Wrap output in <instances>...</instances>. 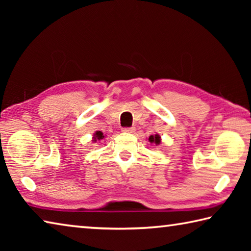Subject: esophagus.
<instances>
[{
  "label": "esophagus",
  "mask_w": 251,
  "mask_h": 251,
  "mask_svg": "<svg viewBox=\"0 0 251 251\" xmlns=\"http://www.w3.org/2000/svg\"><path fill=\"white\" fill-rule=\"evenodd\" d=\"M123 131H124V133H134L135 128L134 127H124V128H123Z\"/></svg>",
  "instance_id": "esophagus-1"
}]
</instances>
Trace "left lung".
<instances>
[{
    "label": "left lung",
    "instance_id": "8db88e82",
    "mask_svg": "<svg viewBox=\"0 0 251 251\" xmlns=\"http://www.w3.org/2000/svg\"><path fill=\"white\" fill-rule=\"evenodd\" d=\"M148 141H150L151 143H154V144H156V145H158V144L160 143V137H159V135H155V136H151L150 137V139H148Z\"/></svg>",
    "mask_w": 251,
    "mask_h": 251
}]
</instances>
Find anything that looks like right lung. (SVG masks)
<instances>
[{
  "label": "right lung",
  "instance_id": "right-lung-1",
  "mask_svg": "<svg viewBox=\"0 0 251 251\" xmlns=\"http://www.w3.org/2000/svg\"><path fill=\"white\" fill-rule=\"evenodd\" d=\"M94 141H101V139L104 138V135H103V133H101V131H96V133L94 134Z\"/></svg>",
  "mask_w": 251,
  "mask_h": 251
}]
</instances>
